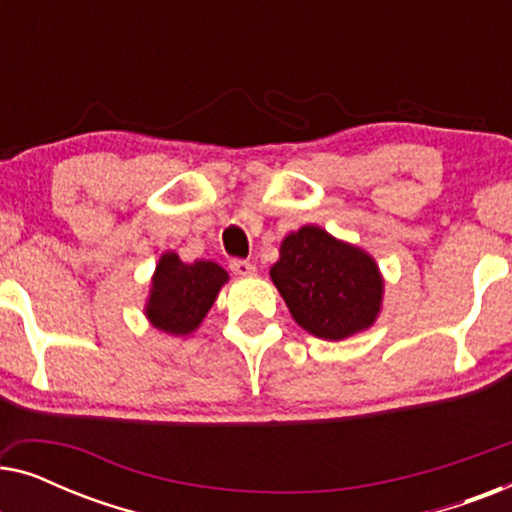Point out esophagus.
<instances>
[{"label": "esophagus", "mask_w": 512, "mask_h": 512, "mask_svg": "<svg viewBox=\"0 0 512 512\" xmlns=\"http://www.w3.org/2000/svg\"><path fill=\"white\" fill-rule=\"evenodd\" d=\"M230 270H233V275H237V277H254L256 275V265L249 261H242V258H235V261L230 263Z\"/></svg>", "instance_id": "1"}]
</instances>
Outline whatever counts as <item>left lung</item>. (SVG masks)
Listing matches in <instances>:
<instances>
[{
    "instance_id": "1",
    "label": "left lung",
    "mask_w": 512,
    "mask_h": 512,
    "mask_svg": "<svg viewBox=\"0 0 512 512\" xmlns=\"http://www.w3.org/2000/svg\"><path fill=\"white\" fill-rule=\"evenodd\" d=\"M270 279L293 321L314 338L347 340L382 312L384 277L375 258L312 223L284 237Z\"/></svg>"
}]
</instances>
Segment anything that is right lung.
Listing matches in <instances>:
<instances>
[{
	"mask_svg": "<svg viewBox=\"0 0 512 512\" xmlns=\"http://www.w3.org/2000/svg\"><path fill=\"white\" fill-rule=\"evenodd\" d=\"M228 279V272L219 263H184L177 251H165L151 277L149 298L144 305L146 319L167 335H191L205 321Z\"/></svg>",
	"mask_w": 512,
	"mask_h": 512,
	"instance_id": "add662e5",
	"label": "right lung"
}]
</instances>
